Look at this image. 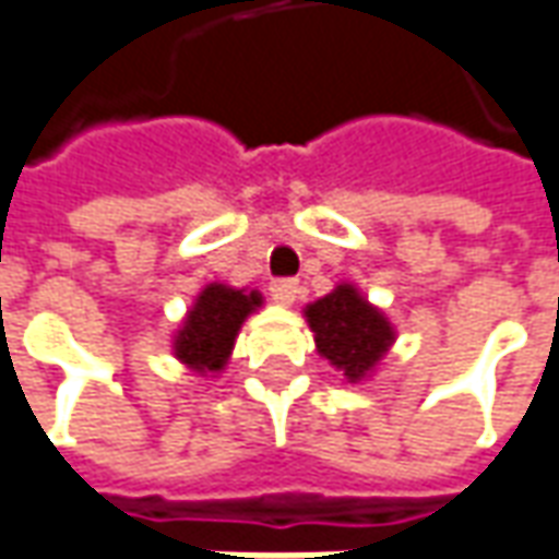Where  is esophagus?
<instances>
[{"label": "esophagus", "instance_id": "obj_1", "mask_svg": "<svg viewBox=\"0 0 559 559\" xmlns=\"http://www.w3.org/2000/svg\"><path fill=\"white\" fill-rule=\"evenodd\" d=\"M269 294H272V299L278 302V306H294L296 294H299V284H296L294 278H278L269 284Z\"/></svg>", "mask_w": 559, "mask_h": 559}]
</instances>
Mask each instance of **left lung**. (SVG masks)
Returning <instances> with one entry per match:
<instances>
[{
	"label": "left lung",
	"instance_id": "left-lung-1",
	"mask_svg": "<svg viewBox=\"0 0 559 559\" xmlns=\"http://www.w3.org/2000/svg\"><path fill=\"white\" fill-rule=\"evenodd\" d=\"M302 314L314 333L318 355L340 370L345 382L370 379L397 340L385 311L348 281H340L328 296L309 302Z\"/></svg>",
	"mask_w": 559,
	"mask_h": 559
}]
</instances>
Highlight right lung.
Returning a JSON list of instances; mask_svg holds the SVG:
<instances>
[{
	"mask_svg": "<svg viewBox=\"0 0 559 559\" xmlns=\"http://www.w3.org/2000/svg\"><path fill=\"white\" fill-rule=\"evenodd\" d=\"M257 309H263L260 290L231 287L223 281L204 284L180 321V330L170 340L174 358L199 376L223 373L238 340V330Z\"/></svg>",
	"mask_w": 559,
	"mask_h": 559,
	"instance_id": "add662e5",
	"label": "right lung"
}]
</instances>
